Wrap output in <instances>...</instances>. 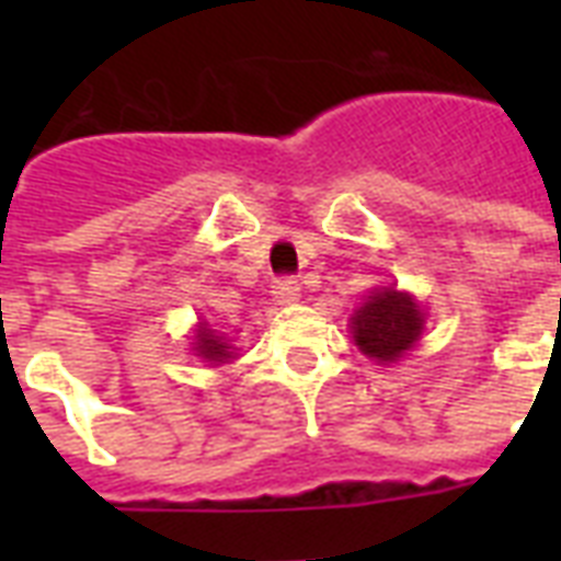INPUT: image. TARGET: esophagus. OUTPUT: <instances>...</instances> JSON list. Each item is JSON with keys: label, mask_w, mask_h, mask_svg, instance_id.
Segmentation results:
<instances>
[{"label": "esophagus", "mask_w": 561, "mask_h": 561, "mask_svg": "<svg viewBox=\"0 0 561 561\" xmlns=\"http://www.w3.org/2000/svg\"><path fill=\"white\" fill-rule=\"evenodd\" d=\"M273 299H276L279 306H294V302L299 299L297 279H290V276H282V279L273 282Z\"/></svg>", "instance_id": "obj_1"}]
</instances>
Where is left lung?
<instances>
[{
  "mask_svg": "<svg viewBox=\"0 0 561 561\" xmlns=\"http://www.w3.org/2000/svg\"><path fill=\"white\" fill-rule=\"evenodd\" d=\"M422 311L408 294L396 288L375 290L352 317V337L364 355L390 364L399 360L422 334Z\"/></svg>",
  "mask_w": 561,
  "mask_h": 561,
  "instance_id": "8db88e82",
  "label": "left lung"
}]
</instances>
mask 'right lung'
<instances>
[{"mask_svg":"<svg viewBox=\"0 0 561 561\" xmlns=\"http://www.w3.org/2000/svg\"><path fill=\"white\" fill-rule=\"evenodd\" d=\"M197 352H201V358L220 360V364H224L227 358H232L229 343L224 341V337H215L209 329H201V332H197Z\"/></svg>","mask_w":561,"mask_h":561,"instance_id":"obj_1","label":"right lung"}]
</instances>
